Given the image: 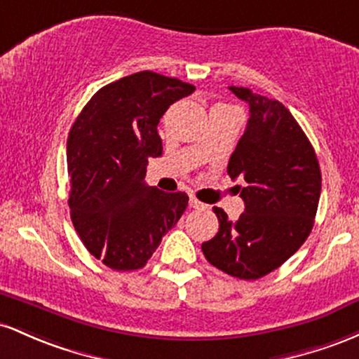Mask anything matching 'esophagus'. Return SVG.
<instances>
[{"label": "esophagus", "instance_id": "esophagus-1", "mask_svg": "<svg viewBox=\"0 0 359 359\" xmlns=\"http://www.w3.org/2000/svg\"><path fill=\"white\" fill-rule=\"evenodd\" d=\"M190 207L191 208H205V207H207V205L201 203L198 198H195V196L190 195Z\"/></svg>", "mask_w": 359, "mask_h": 359}]
</instances>
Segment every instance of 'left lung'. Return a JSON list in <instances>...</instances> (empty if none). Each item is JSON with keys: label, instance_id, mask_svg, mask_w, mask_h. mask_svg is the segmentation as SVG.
I'll use <instances>...</instances> for the list:
<instances>
[{"label": "left lung", "instance_id": "1", "mask_svg": "<svg viewBox=\"0 0 359 359\" xmlns=\"http://www.w3.org/2000/svg\"><path fill=\"white\" fill-rule=\"evenodd\" d=\"M249 104V120L229 159L244 213L229 220L213 207L219 232L201 244L210 264L239 280H257L295 255L313 227L322 176L319 161L302 127L278 100L249 88H229Z\"/></svg>", "mask_w": 359, "mask_h": 359}]
</instances>
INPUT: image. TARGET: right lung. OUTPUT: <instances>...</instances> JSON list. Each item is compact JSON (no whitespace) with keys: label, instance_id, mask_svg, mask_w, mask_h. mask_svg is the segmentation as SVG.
Returning <instances> with one entry per match:
<instances>
[{"label":"right lung","instance_id":"add662e5","mask_svg":"<svg viewBox=\"0 0 359 359\" xmlns=\"http://www.w3.org/2000/svg\"><path fill=\"white\" fill-rule=\"evenodd\" d=\"M193 84L152 71L96 91L67 137L69 208L84 248L104 266H146L161 239L188 207L184 191L147 187L146 168L163 154L158 123Z\"/></svg>","mask_w":359,"mask_h":359}]
</instances>
